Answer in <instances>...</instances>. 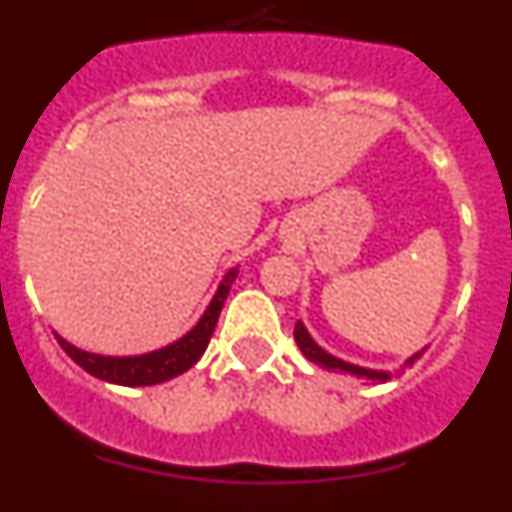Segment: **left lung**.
Segmentation results:
<instances>
[{"instance_id":"obj_1","label":"left lung","mask_w":512,"mask_h":512,"mask_svg":"<svg viewBox=\"0 0 512 512\" xmlns=\"http://www.w3.org/2000/svg\"><path fill=\"white\" fill-rule=\"evenodd\" d=\"M295 341H297V346H300V351L307 356V359L315 361V364H320V366H325V369H333V372H346V374H351V377L369 379V382H384V379H390V374L372 372V369H361V366L346 364V361L336 359V356L325 354L323 348H320L318 343L312 341L310 333H307L305 325H302V323L295 325ZM418 356H413V359H410L408 364H413V361L418 359Z\"/></svg>"}]
</instances>
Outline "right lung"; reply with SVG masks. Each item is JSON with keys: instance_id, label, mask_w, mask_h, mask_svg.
I'll use <instances>...</instances> for the list:
<instances>
[{"instance_id": "obj_1", "label": "right lung", "mask_w": 512, "mask_h": 512, "mask_svg": "<svg viewBox=\"0 0 512 512\" xmlns=\"http://www.w3.org/2000/svg\"><path fill=\"white\" fill-rule=\"evenodd\" d=\"M238 269H230L225 274L223 284L217 289V295L212 297L210 307L205 310V315L200 318V323L189 330L187 336L179 338L171 346L161 348V351H153V354L143 356H125V359H112V356H94L87 354V351H79L71 343L63 341L61 336L58 343L76 364L84 369V372L94 374L97 379H104V382H115L125 384V387H146V384H158L166 382V379L176 377V374L187 372L189 366L197 364L202 354H205L207 343L212 338V330L217 325V315L223 310V302L228 297V289L233 284Z\"/></svg>"}]
</instances>
